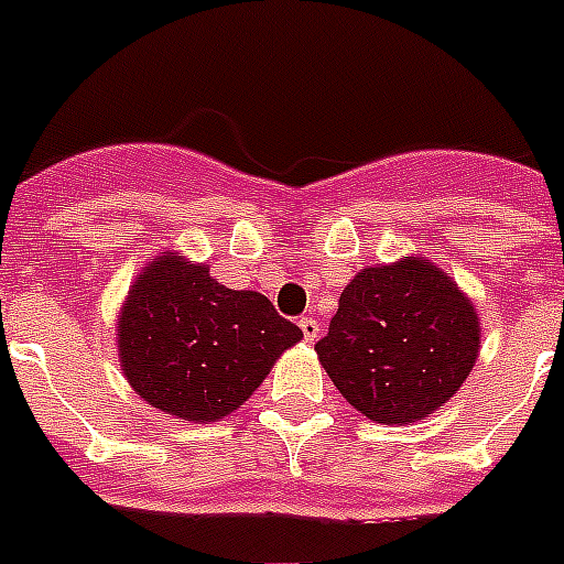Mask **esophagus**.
<instances>
[{
  "label": "esophagus",
  "instance_id": "1",
  "mask_svg": "<svg viewBox=\"0 0 564 564\" xmlns=\"http://www.w3.org/2000/svg\"><path fill=\"white\" fill-rule=\"evenodd\" d=\"M297 327H301V333H304V338L313 345V341H318V336H322V327H318V322L315 318H301L297 322Z\"/></svg>",
  "mask_w": 564,
  "mask_h": 564
}]
</instances>
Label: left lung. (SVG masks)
<instances>
[{"label": "left lung", "mask_w": 564, "mask_h": 564, "mask_svg": "<svg viewBox=\"0 0 564 564\" xmlns=\"http://www.w3.org/2000/svg\"><path fill=\"white\" fill-rule=\"evenodd\" d=\"M315 354L338 393L368 420L409 425L460 391L480 354V318L423 258L361 269Z\"/></svg>", "instance_id": "8db88e82"}]
</instances>
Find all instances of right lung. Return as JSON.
<instances>
[{
    "mask_svg": "<svg viewBox=\"0 0 564 564\" xmlns=\"http://www.w3.org/2000/svg\"><path fill=\"white\" fill-rule=\"evenodd\" d=\"M116 338L123 377L141 400L176 420L217 423L304 333L267 295L228 290L205 263L159 251L123 297Z\"/></svg>",
    "mask_w": 564,
    "mask_h": 564,
    "instance_id": "1",
    "label": "right lung"
}]
</instances>
